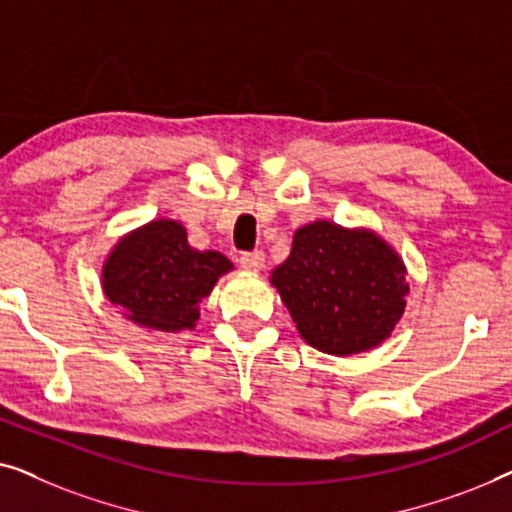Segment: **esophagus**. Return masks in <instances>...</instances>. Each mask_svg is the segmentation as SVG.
Wrapping results in <instances>:
<instances>
[{
	"mask_svg": "<svg viewBox=\"0 0 512 512\" xmlns=\"http://www.w3.org/2000/svg\"><path fill=\"white\" fill-rule=\"evenodd\" d=\"M240 265H242L244 270H249V272L263 270L265 254H263V251H251V254H242L240 256Z\"/></svg>",
	"mask_w": 512,
	"mask_h": 512,
	"instance_id": "34e87169",
	"label": "esophagus"
}]
</instances>
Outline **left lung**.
<instances>
[{"label": "left lung", "mask_w": 512, "mask_h": 512, "mask_svg": "<svg viewBox=\"0 0 512 512\" xmlns=\"http://www.w3.org/2000/svg\"><path fill=\"white\" fill-rule=\"evenodd\" d=\"M300 338L352 356L391 338L408 305V268L370 228L317 219L293 233L291 254L270 272Z\"/></svg>", "instance_id": "obj_1"}]
</instances>
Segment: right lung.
<instances>
[{
    "label": "right lung",
    "instance_id": "1",
    "mask_svg": "<svg viewBox=\"0 0 512 512\" xmlns=\"http://www.w3.org/2000/svg\"><path fill=\"white\" fill-rule=\"evenodd\" d=\"M235 265L221 251L188 244L181 221L158 216L109 249L100 284L123 319L149 333L193 331L200 303Z\"/></svg>",
    "mask_w": 512,
    "mask_h": 512
}]
</instances>
